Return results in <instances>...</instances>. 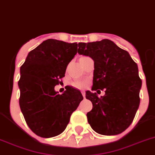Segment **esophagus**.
Listing matches in <instances>:
<instances>
[{
  "instance_id": "esophagus-1",
  "label": "esophagus",
  "mask_w": 155,
  "mask_h": 155,
  "mask_svg": "<svg viewBox=\"0 0 155 155\" xmlns=\"http://www.w3.org/2000/svg\"><path fill=\"white\" fill-rule=\"evenodd\" d=\"M81 94H82L83 97H84V98H85V92H84V91H82V92H81Z\"/></svg>"
}]
</instances>
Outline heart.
Instances as JSON below:
<instances>
[{"label":"heart","mask_w":155,"mask_h":155,"mask_svg":"<svg viewBox=\"0 0 155 155\" xmlns=\"http://www.w3.org/2000/svg\"><path fill=\"white\" fill-rule=\"evenodd\" d=\"M82 58H85L84 57H81V59H82ZM73 85L76 88H84L85 85H86V81H77L73 83Z\"/></svg>","instance_id":"heart-1"}]
</instances>
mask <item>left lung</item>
Here are the masks:
<instances>
[{"mask_svg":"<svg viewBox=\"0 0 155 155\" xmlns=\"http://www.w3.org/2000/svg\"><path fill=\"white\" fill-rule=\"evenodd\" d=\"M78 52L94 60L92 90H105L101 97L86 92L85 97L92 103L87 113L89 125L99 134H120L133 122L140 102L142 81L137 64L128 51L108 39L79 43Z\"/></svg>","mask_w":155,"mask_h":155,"instance_id":"left-lung-1","label":"left lung"}]
</instances>
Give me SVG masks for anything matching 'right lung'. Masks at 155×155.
Masks as SVG:
<instances>
[{
	"mask_svg": "<svg viewBox=\"0 0 155 155\" xmlns=\"http://www.w3.org/2000/svg\"><path fill=\"white\" fill-rule=\"evenodd\" d=\"M77 49V43L48 39L30 51L21 66L19 106L27 125L39 137L49 138L63 133L83 100L73 87L66 86L61 95L54 89Z\"/></svg>",
	"mask_w": 155,
	"mask_h": 155,
	"instance_id": "right-lung-1",
	"label": "right lung"
}]
</instances>
